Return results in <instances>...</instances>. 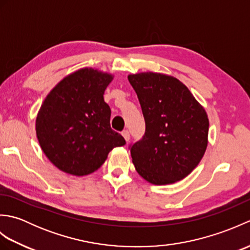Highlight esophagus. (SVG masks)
Masks as SVG:
<instances>
[{"label": "esophagus", "instance_id": "1", "mask_svg": "<svg viewBox=\"0 0 250 250\" xmlns=\"http://www.w3.org/2000/svg\"><path fill=\"white\" fill-rule=\"evenodd\" d=\"M121 134H122V136L125 137V140L126 142L130 141V133H129L128 130H124V131L121 132Z\"/></svg>", "mask_w": 250, "mask_h": 250}]
</instances>
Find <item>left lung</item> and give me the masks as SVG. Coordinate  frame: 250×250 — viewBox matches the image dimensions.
<instances>
[{"mask_svg":"<svg viewBox=\"0 0 250 250\" xmlns=\"http://www.w3.org/2000/svg\"><path fill=\"white\" fill-rule=\"evenodd\" d=\"M139 98L146 130L130 147L136 172L153 185L184 179L198 167L208 144V117L173 76L144 72L128 76Z\"/></svg>","mask_w":250,"mask_h":250,"instance_id":"8db88e82","label":"left lung"}]
</instances>
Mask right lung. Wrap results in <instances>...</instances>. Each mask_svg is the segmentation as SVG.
I'll list each match as a JSON object with an SVG mask.
<instances>
[{"label": "right lung", "mask_w": 250, "mask_h": 250, "mask_svg": "<svg viewBox=\"0 0 250 250\" xmlns=\"http://www.w3.org/2000/svg\"><path fill=\"white\" fill-rule=\"evenodd\" d=\"M109 73L83 67L58 83L37 113L36 136L48 160L60 171L84 176L97 171L109 151L125 144L110 128L105 89Z\"/></svg>", "instance_id": "add662e5"}]
</instances>
